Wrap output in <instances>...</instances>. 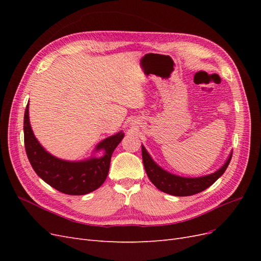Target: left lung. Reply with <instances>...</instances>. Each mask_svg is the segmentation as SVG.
<instances>
[{"label":"left lung","mask_w":261,"mask_h":261,"mask_svg":"<svg viewBox=\"0 0 261 261\" xmlns=\"http://www.w3.org/2000/svg\"><path fill=\"white\" fill-rule=\"evenodd\" d=\"M141 152H143L144 167L151 183L161 192L173 196H192L207 189L223 174L232 159L231 153L223 167H221L212 174L201 177H181L171 174V173L160 168L151 159L144 146H141Z\"/></svg>","instance_id":"left-lung-1"}]
</instances>
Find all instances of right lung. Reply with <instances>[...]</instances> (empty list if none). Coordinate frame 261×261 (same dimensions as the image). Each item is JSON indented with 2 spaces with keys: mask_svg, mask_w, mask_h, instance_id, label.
<instances>
[{
  "mask_svg": "<svg viewBox=\"0 0 261 261\" xmlns=\"http://www.w3.org/2000/svg\"><path fill=\"white\" fill-rule=\"evenodd\" d=\"M28 106L23 116V138L28 160L37 175L57 191L67 195L88 194L103 184L112 153L121 143L124 134L120 132L98 144L96 150H103V156L77 162L61 160L45 151L35 137L29 122Z\"/></svg>",
  "mask_w": 261,
  "mask_h": 261,
  "instance_id": "add662e5",
  "label": "right lung"
}]
</instances>
